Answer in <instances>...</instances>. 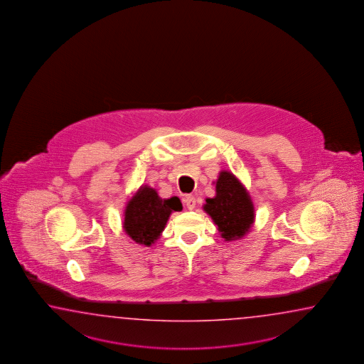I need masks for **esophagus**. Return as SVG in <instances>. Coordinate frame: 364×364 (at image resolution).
Wrapping results in <instances>:
<instances>
[{"label": "esophagus", "instance_id": "1", "mask_svg": "<svg viewBox=\"0 0 364 364\" xmlns=\"http://www.w3.org/2000/svg\"><path fill=\"white\" fill-rule=\"evenodd\" d=\"M183 201H185L186 207L188 209H193L196 205V200H195L193 195H186Z\"/></svg>", "mask_w": 364, "mask_h": 364}]
</instances>
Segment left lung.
Returning <instances> with one entry per match:
<instances>
[{
  "label": "left lung",
  "instance_id": "8db88e82",
  "mask_svg": "<svg viewBox=\"0 0 364 364\" xmlns=\"http://www.w3.org/2000/svg\"><path fill=\"white\" fill-rule=\"evenodd\" d=\"M208 213L225 240L243 238L255 221V209L245 186L232 173L223 171L216 181V196L207 198Z\"/></svg>",
  "mask_w": 364,
  "mask_h": 364
}]
</instances>
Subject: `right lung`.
Masks as SVG:
<instances>
[{"instance_id":"right-lung-1","label":"right lung","mask_w":364,"mask_h":364,"mask_svg":"<svg viewBox=\"0 0 364 364\" xmlns=\"http://www.w3.org/2000/svg\"><path fill=\"white\" fill-rule=\"evenodd\" d=\"M182 210L177 196L161 199L155 188L141 186L127 201L124 213V230L134 242L152 246L160 238L171 212Z\"/></svg>"}]
</instances>
